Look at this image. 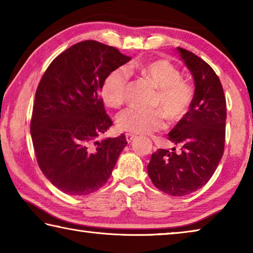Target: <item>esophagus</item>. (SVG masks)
Listing matches in <instances>:
<instances>
[{
  "instance_id": "34e87169",
  "label": "esophagus",
  "mask_w": 253,
  "mask_h": 253,
  "mask_svg": "<svg viewBox=\"0 0 253 253\" xmlns=\"http://www.w3.org/2000/svg\"><path fill=\"white\" fill-rule=\"evenodd\" d=\"M137 138V136L136 135H132V134H129V132H127L126 134V140H127V143H131V142H134V140Z\"/></svg>"
}]
</instances>
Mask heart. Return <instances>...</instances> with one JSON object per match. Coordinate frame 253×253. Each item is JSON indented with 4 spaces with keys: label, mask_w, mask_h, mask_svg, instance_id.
Here are the masks:
<instances>
[{
    "label": "heart",
    "mask_w": 253,
    "mask_h": 253,
    "mask_svg": "<svg viewBox=\"0 0 253 253\" xmlns=\"http://www.w3.org/2000/svg\"><path fill=\"white\" fill-rule=\"evenodd\" d=\"M129 75L142 77L157 88L152 102L157 108L124 109L116 117L121 130L136 135L151 134L165 128L166 116L170 122H178L188 113L194 99L193 85L182 78L176 67L163 59L136 61L108 74L101 85V96L109 107L116 108L125 101Z\"/></svg>",
    "instance_id": "obj_1"
}]
</instances>
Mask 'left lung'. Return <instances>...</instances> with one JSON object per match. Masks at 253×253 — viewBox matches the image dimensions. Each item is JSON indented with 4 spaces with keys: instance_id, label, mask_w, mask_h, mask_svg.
Returning <instances> with one entry per match:
<instances>
[{
    "instance_id": "left-lung-1",
    "label": "left lung",
    "mask_w": 253,
    "mask_h": 253,
    "mask_svg": "<svg viewBox=\"0 0 253 253\" xmlns=\"http://www.w3.org/2000/svg\"><path fill=\"white\" fill-rule=\"evenodd\" d=\"M192 72L194 99L188 113L169 134L181 153L157 149L147 165L158 190L173 196L193 193L209 182L224 152L226 101L221 81L211 66L191 51L177 48Z\"/></svg>"
}]
</instances>
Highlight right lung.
<instances>
[{"label": "right lung", "mask_w": 253, "mask_h": 253, "mask_svg": "<svg viewBox=\"0 0 253 253\" xmlns=\"http://www.w3.org/2000/svg\"><path fill=\"white\" fill-rule=\"evenodd\" d=\"M130 59L114 46L85 40L60 53L42 76L30 130L40 169L63 193L99 190L127 145L124 134L98 137L113 125L100 96L102 83Z\"/></svg>", "instance_id": "1"}]
</instances>
